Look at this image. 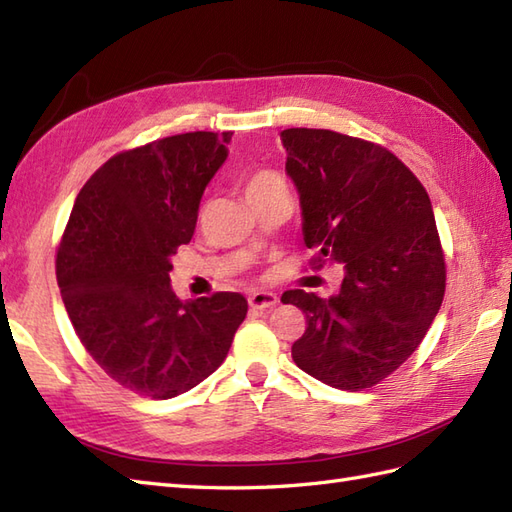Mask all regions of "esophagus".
<instances>
[{
    "instance_id": "1",
    "label": "esophagus",
    "mask_w": 512,
    "mask_h": 512,
    "mask_svg": "<svg viewBox=\"0 0 512 512\" xmlns=\"http://www.w3.org/2000/svg\"><path fill=\"white\" fill-rule=\"evenodd\" d=\"M277 295H273V292H262V290H257V292H250L248 295V306L250 308H255V310H266V308H273V306H277Z\"/></svg>"
}]
</instances>
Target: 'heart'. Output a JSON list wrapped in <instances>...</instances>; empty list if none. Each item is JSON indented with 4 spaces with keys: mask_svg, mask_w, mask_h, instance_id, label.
<instances>
[{
    "mask_svg": "<svg viewBox=\"0 0 512 512\" xmlns=\"http://www.w3.org/2000/svg\"><path fill=\"white\" fill-rule=\"evenodd\" d=\"M273 189H286V182L281 180L279 173L270 169H257L250 173L244 182V195L246 198H255V195L268 193Z\"/></svg>",
    "mask_w": 512,
    "mask_h": 512,
    "instance_id": "1",
    "label": "heart"
}]
</instances>
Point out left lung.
Segmentation results:
<instances>
[{
    "mask_svg": "<svg viewBox=\"0 0 512 512\" xmlns=\"http://www.w3.org/2000/svg\"><path fill=\"white\" fill-rule=\"evenodd\" d=\"M281 140L314 250L308 266L345 273L328 299L284 292L306 314L292 361L325 385L363 391L416 352L442 306L447 264L429 193L383 145L308 127Z\"/></svg>",
    "mask_w": 512,
    "mask_h": 512,
    "instance_id": "left-lung-1",
    "label": "left lung"
}]
</instances>
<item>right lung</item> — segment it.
Wrapping results in <instances>:
<instances>
[{
	"instance_id": "right-lung-1",
	"label": "right lung",
	"mask_w": 512,
	"mask_h": 512,
	"mask_svg": "<svg viewBox=\"0 0 512 512\" xmlns=\"http://www.w3.org/2000/svg\"><path fill=\"white\" fill-rule=\"evenodd\" d=\"M228 138L176 134L112 156L76 195L57 246L76 336L107 376L143 398L200 385L224 363L246 317L239 292L184 303L169 286L171 255L191 242Z\"/></svg>"
}]
</instances>
